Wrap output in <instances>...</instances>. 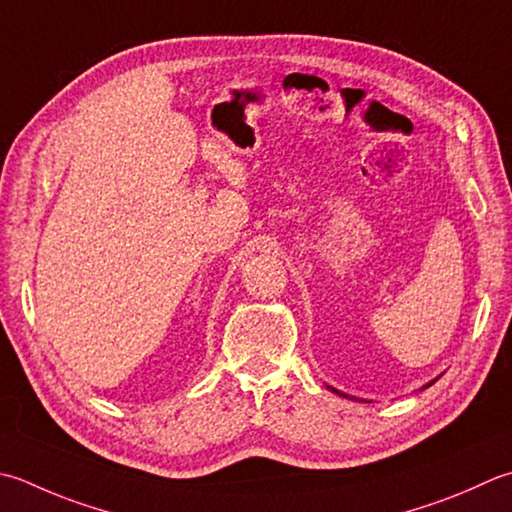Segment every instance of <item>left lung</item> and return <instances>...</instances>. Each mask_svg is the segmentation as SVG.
Instances as JSON below:
<instances>
[{"label": "left lung", "mask_w": 512, "mask_h": 512, "mask_svg": "<svg viewBox=\"0 0 512 512\" xmlns=\"http://www.w3.org/2000/svg\"><path fill=\"white\" fill-rule=\"evenodd\" d=\"M430 384H433V382H430ZM430 384H426V386H430ZM330 390H335V388H330ZM335 393H337V395H344V393H339V390H335ZM344 397H346V395H344Z\"/></svg>", "instance_id": "1"}]
</instances>
